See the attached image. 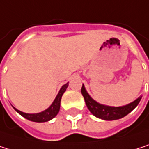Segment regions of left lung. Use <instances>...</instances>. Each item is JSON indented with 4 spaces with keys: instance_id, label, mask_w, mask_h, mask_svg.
<instances>
[{
    "instance_id": "1",
    "label": "left lung",
    "mask_w": 149,
    "mask_h": 149,
    "mask_svg": "<svg viewBox=\"0 0 149 149\" xmlns=\"http://www.w3.org/2000/svg\"><path fill=\"white\" fill-rule=\"evenodd\" d=\"M81 93H82V95L84 96L86 107L89 109V111L94 116L100 119L105 120H119V119L125 117L137 107V105L140 103L141 100V97H140L136 100H134V102L127 106L120 107H113L100 105L97 103L95 100H93L86 93L84 85L82 86Z\"/></svg>"
}]
</instances>
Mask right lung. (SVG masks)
Wrapping results in <instances>:
<instances>
[{
    "mask_svg": "<svg viewBox=\"0 0 149 149\" xmlns=\"http://www.w3.org/2000/svg\"><path fill=\"white\" fill-rule=\"evenodd\" d=\"M68 84H65L64 86H62V88L60 89L57 96L56 97L55 100L53 101L52 105L48 108L46 109L45 111L42 112V113H33V114H30V113H22L17 109H15V110L20 113L22 117H24L25 119L29 120H31V121H35V122H46V121H49L51 119H53L54 117H56V115L59 112V109H60V102H61V98L63 94V93L66 91V88L68 87Z\"/></svg>",
    "mask_w": 149,
    "mask_h": 149,
    "instance_id": "add662e5",
    "label": "right lung"
}]
</instances>
